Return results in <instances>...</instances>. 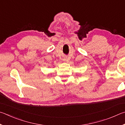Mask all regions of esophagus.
Here are the masks:
<instances>
[{"mask_svg": "<svg viewBox=\"0 0 125 125\" xmlns=\"http://www.w3.org/2000/svg\"><path fill=\"white\" fill-rule=\"evenodd\" d=\"M64 61H66V59H64Z\"/></svg>", "mask_w": 125, "mask_h": 125, "instance_id": "34e87169", "label": "esophagus"}]
</instances>
